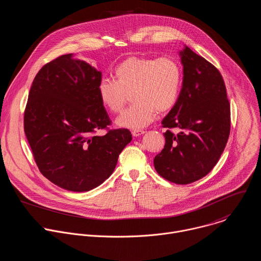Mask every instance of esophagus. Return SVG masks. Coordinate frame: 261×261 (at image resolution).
Listing matches in <instances>:
<instances>
[{"label":"esophagus","mask_w":261,"mask_h":261,"mask_svg":"<svg viewBox=\"0 0 261 261\" xmlns=\"http://www.w3.org/2000/svg\"><path fill=\"white\" fill-rule=\"evenodd\" d=\"M144 133H145V131H143V130H134V131H132V135L134 137H138V136H140Z\"/></svg>","instance_id":"obj_1"}]
</instances>
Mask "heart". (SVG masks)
Returning <instances> with one entry per match:
<instances>
[{"label": "heart", "mask_w": 261, "mask_h": 261, "mask_svg": "<svg viewBox=\"0 0 261 261\" xmlns=\"http://www.w3.org/2000/svg\"><path fill=\"white\" fill-rule=\"evenodd\" d=\"M115 79H102L97 93L102 106L114 114L122 112L129 95L134 105L117 120L119 127L139 130L150 124L159 113L171 111L178 101L182 68L172 57L158 59L130 56L114 71Z\"/></svg>", "instance_id": "heart-1"}]
</instances>
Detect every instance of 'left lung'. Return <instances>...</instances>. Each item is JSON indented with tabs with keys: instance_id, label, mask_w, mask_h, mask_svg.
I'll return each instance as SVG.
<instances>
[{
	"instance_id": "obj_1",
	"label": "left lung",
	"mask_w": 261,
	"mask_h": 261,
	"mask_svg": "<svg viewBox=\"0 0 261 261\" xmlns=\"http://www.w3.org/2000/svg\"><path fill=\"white\" fill-rule=\"evenodd\" d=\"M184 80L177 103L163 119L165 146L154 156L159 174L176 185L197 181L214 168L230 131V106L219 70L188 46L179 52ZM176 127L174 135L170 128Z\"/></svg>"
}]
</instances>
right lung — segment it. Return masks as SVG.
I'll return each mask as SVG.
<instances>
[{
	"label": "right lung",
	"instance_id": "obj_1",
	"mask_svg": "<svg viewBox=\"0 0 261 261\" xmlns=\"http://www.w3.org/2000/svg\"><path fill=\"white\" fill-rule=\"evenodd\" d=\"M101 71L73 54L45 64L37 73L24 112V133L42 174L70 192H88L114 172L132 140L128 129L111 125L99 100Z\"/></svg>",
	"mask_w": 261,
	"mask_h": 261
}]
</instances>
